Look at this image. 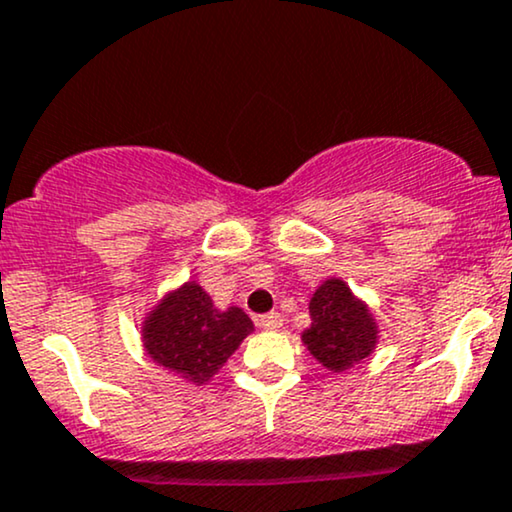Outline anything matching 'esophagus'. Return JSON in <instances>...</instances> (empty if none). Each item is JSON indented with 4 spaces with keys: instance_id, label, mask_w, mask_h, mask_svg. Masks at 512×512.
<instances>
[{
    "instance_id": "obj_1",
    "label": "esophagus",
    "mask_w": 512,
    "mask_h": 512,
    "mask_svg": "<svg viewBox=\"0 0 512 512\" xmlns=\"http://www.w3.org/2000/svg\"><path fill=\"white\" fill-rule=\"evenodd\" d=\"M260 326H262V329H269V331H279L283 326V315H281V312H269V315H262Z\"/></svg>"
}]
</instances>
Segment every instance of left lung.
Masks as SVG:
<instances>
[{"label": "left lung", "instance_id": "8db88e82", "mask_svg": "<svg viewBox=\"0 0 512 512\" xmlns=\"http://www.w3.org/2000/svg\"><path fill=\"white\" fill-rule=\"evenodd\" d=\"M310 317L312 324L303 331V343L329 372H346L377 348V319L343 279L329 276L312 293Z\"/></svg>", "mask_w": 512, "mask_h": 512}]
</instances>
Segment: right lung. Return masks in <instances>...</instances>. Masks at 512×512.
<instances>
[{
	"mask_svg": "<svg viewBox=\"0 0 512 512\" xmlns=\"http://www.w3.org/2000/svg\"><path fill=\"white\" fill-rule=\"evenodd\" d=\"M252 331L240 307L219 310L197 281L166 293L140 324L147 357L195 386L207 384Z\"/></svg>",
	"mask_w": 512,
	"mask_h": 512,
	"instance_id": "1",
	"label": "right lung"
}]
</instances>
